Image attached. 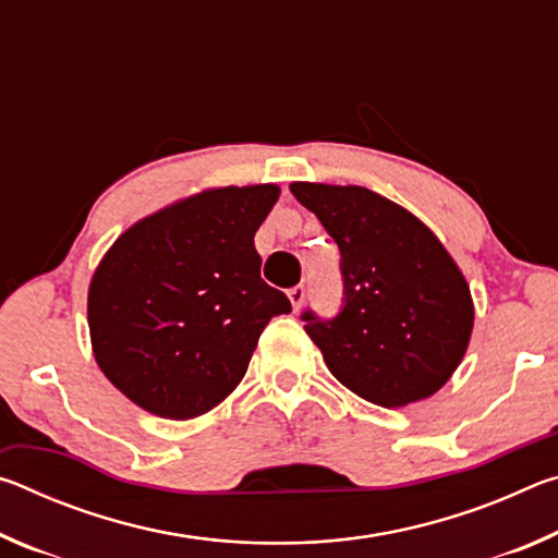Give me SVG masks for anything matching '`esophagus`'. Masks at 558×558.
I'll use <instances>...</instances> for the list:
<instances>
[{
	"mask_svg": "<svg viewBox=\"0 0 558 558\" xmlns=\"http://www.w3.org/2000/svg\"><path fill=\"white\" fill-rule=\"evenodd\" d=\"M305 286H295V288H290L288 290V298H290V302H292V310H300L302 307V302H305Z\"/></svg>",
	"mask_w": 558,
	"mask_h": 558,
	"instance_id": "34e87169",
	"label": "esophagus"
}]
</instances>
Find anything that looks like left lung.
Here are the masks:
<instances>
[{
  "mask_svg": "<svg viewBox=\"0 0 558 558\" xmlns=\"http://www.w3.org/2000/svg\"><path fill=\"white\" fill-rule=\"evenodd\" d=\"M290 192L342 256L339 313L300 315L329 372L384 409L428 399L458 369L475 319L456 260L426 223L369 189L295 182Z\"/></svg>",
  "mask_w": 558,
  "mask_h": 558,
  "instance_id": "8db88e82",
  "label": "left lung"
}]
</instances>
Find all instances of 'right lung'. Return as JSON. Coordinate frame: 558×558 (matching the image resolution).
<instances>
[{
  "mask_svg": "<svg viewBox=\"0 0 558 558\" xmlns=\"http://www.w3.org/2000/svg\"><path fill=\"white\" fill-rule=\"evenodd\" d=\"M276 184L209 189L137 221L100 260L88 290L96 362L132 403L194 418L243 379L286 292L260 278L253 235Z\"/></svg>",
  "mask_w": 558,
  "mask_h": 558,
  "instance_id": "obj_1",
  "label": "right lung"
}]
</instances>
